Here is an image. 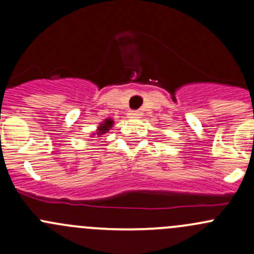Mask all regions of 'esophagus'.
Here are the masks:
<instances>
[{
    "instance_id": "esophagus-1",
    "label": "esophagus",
    "mask_w": 254,
    "mask_h": 254,
    "mask_svg": "<svg viewBox=\"0 0 254 254\" xmlns=\"http://www.w3.org/2000/svg\"><path fill=\"white\" fill-rule=\"evenodd\" d=\"M127 115H129L130 118H140L142 115V113L140 111H130Z\"/></svg>"
}]
</instances>
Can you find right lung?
<instances>
[{
    "mask_svg": "<svg viewBox=\"0 0 254 254\" xmlns=\"http://www.w3.org/2000/svg\"><path fill=\"white\" fill-rule=\"evenodd\" d=\"M113 124H114V120L111 119V118H107V119H104L103 123H101L98 127V129H97L96 134H92V135H97V136H102V135L107 134V132L109 131V129L113 127Z\"/></svg>",
    "mask_w": 254,
    "mask_h": 254,
    "instance_id": "add662e5",
    "label": "right lung"
}]
</instances>
